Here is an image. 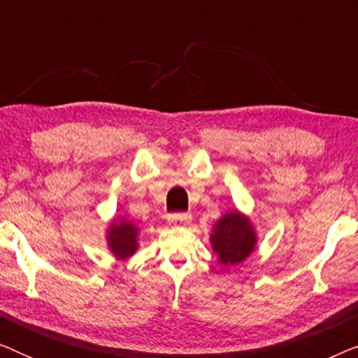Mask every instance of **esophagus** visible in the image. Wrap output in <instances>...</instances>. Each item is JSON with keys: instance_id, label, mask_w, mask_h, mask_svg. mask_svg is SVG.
I'll return each mask as SVG.
<instances>
[{"instance_id": "esophagus-1", "label": "esophagus", "mask_w": 358, "mask_h": 358, "mask_svg": "<svg viewBox=\"0 0 358 358\" xmlns=\"http://www.w3.org/2000/svg\"><path fill=\"white\" fill-rule=\"evenodd\" d=\"M190 222V215L189 213H176L169 217V224L171 227H182V224Z\"/></svg>"}]
</instances>
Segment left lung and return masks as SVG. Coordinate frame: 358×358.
I'll use <instances>...</instances> for the list:
<instances>
[{
  "mask_svg": "<svg viewBox=\"0 0 358 358\" xmlns=\"http://www.w3.org/2000/svg\"><path fill=\"white\" fill-rule=\"evenodd\" d=\"M210 243L222 266H238L254 252L257 234L249 217L231 210L215 222Z\"/></svg>",
  "mask_w": 358,
  "mask_h": 358,
  "instance_id": "8db88e82",
  "label": "left lung"
}]
</instances>
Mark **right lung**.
Listing matches in <instances>:
<instances>
[{
  "mask_svg": "<svg viewBox=\"0 0 358 358\" xmlns=\"http://www.w3.org/2000/svg\"><path fill=\"white\" fill-rule=\"evenodd\" d=\"M140 229L127 218H114L106 229V243L117 259H129L138 251Z\"/></svg>",
  "mask_w": 358,
  "mask_h": 358,
  "instance_id": "1",
  "label": "right lung"
}]
</instances>
